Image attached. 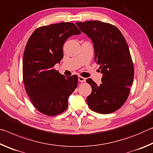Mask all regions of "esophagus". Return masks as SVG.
Here are the masks:
<instances>
[{
    "instance_id": "esophagus-1",
    "label": "esophagus",
    "mask_w": 153,
    "mask_h": 153,
    "mask_svg": "<svg viewBox=\"0 0 153 153\" xmlns=\"http://www.w3.org/2000/svg\"><path fill=\"white\" fill-rule=\"evenodd\" d=\"M78 80L81 82H86V79L85 78V77H83L82 76H78Z\"/></svg>"
}]
</instances>
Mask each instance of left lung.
Here are the masks:
<instances>
[{"label":"left lung","mask_w":153,"mask_h":153,"mask_svg":"<svg viewBox=\"0 0 153 153\" xmlns=\"http://www.w3.org/2000/svg\"><path fill=\"white\" fill-rule=\"evenodd\" d=\"M76 25L92 40L94 61L103 75L100 86L92 79H86L92 87L87 104L98 113L115 112L128 99L133 83L134 65L128 43L120 30L108 23L87 21Z\"/></svg>","instance_id":"1"}]
</instances>
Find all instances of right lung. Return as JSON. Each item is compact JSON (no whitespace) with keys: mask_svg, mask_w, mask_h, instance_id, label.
Returning a JSON list of instances; mask_svg holds the SVG:
<instances>
[{"mask_svg":"<svg viewBox=\"0 0 153 153\" xmlns=\"http://www.w3.org/2000/svg\"><path fill=\"white\" fill-rule=\"evenodd\" d=\"M81 33L73 23L62 22L36 29L28 40L23 56L25 91L38 111L48 116L64 112L77 86L76 75L65 77L54 68L63 57V46Z\"/></svg>","mask_w":153,"mask_h":153,"instance_id":"obj_1","label":"right lung"}]
</instances>
